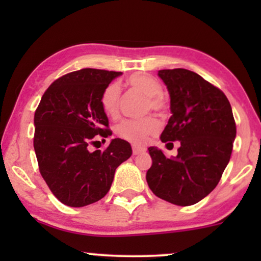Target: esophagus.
<instances>
[{
	"mask_svg": "<svg viewBox=\"0 0 261 261\" xmlns=\"http://www.w3.org/2000/svg\"><path fill=\"white\" fill-rule=\"evenodd\" d=\"M145 151H146V148L142 147V146H136V145L133 146V153L135 155L143 153V152H145Z\"/></svg>",
	"mask_w": 261,
	"mask_h": 261,
	"instance_id": "obj_1",
	"label": "esophagus"
}]
</instances>
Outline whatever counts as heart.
<instances>
[{
	"mask_svg": "<svg viewBox=\"0 0 261 261\" xmlns=\"http://www.w3.org/2000/svg\"><path fill=\"white\" fill-rule=\"evenodd\" d=\"M127 85L137 91L147 95V106L154 110H161L164 108V99L160 94L161 83L154 77L147 73L136 72L127 79ZM121 88L118 82H112L108 85L101 93L100 104L103 112L110 118L118 115L119 104H120ZM160 130V122L154 116H146L141 119H125L116 125V134L121 139L134 143V145H143L147 142L148 137Z\"/></svg>",
	"mask_w": 261,
	"mask_h": 261,
	"instance_id": "obj_1",
	"label": "heart"
}]
</instances>
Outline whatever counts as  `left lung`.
<instances>
[{"instance_id": "obj_1", "label": "left lung", "mask_w": 261, "mask_h": 261, "mask_svg": "<svg viewBox=\"0 0 261 261\" xmlns=\"http://www.w3.org/2000/svg\"><path fill=\"white\" fill-rule=\"evenodd\" d=\"M168 89L172 116L162 142L179 141L175 157L149 147L146 180L155 196L178 206L199 202L216 188L236 139L232 108L224 93L185 68L158 71Z\"/></svg>"}]
</instances>
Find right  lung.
<instances>
[{"instance_id": "right-lung-1", "label": "right lung", "mask_w": 261, "mask_h": 261, "mask_svg": "<svg viewBox=\"0 0 261 261\" xmlns=\"http://www.w3.org/2000/svg\"><path fill=\"white\" fill-rule=\"evenodd\" d=\"M120 74L95 68L65 74L45 91L35 110L39 170L54 195L71 207L103 199L116 168L133 154L130 143L121 139H113L104 151L88 149L94 136L112 135L100 97Z\"/></svg>"}]
</instances>
